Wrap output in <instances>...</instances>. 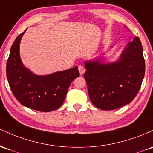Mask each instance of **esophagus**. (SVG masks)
Segmentation results:
<instances>
[{
	"label": "esophagus",
	"mask_w": 153,
	"mask_h": 153,
	"mask_svg": "<svg viewBox=\"0 0 153 153\" xmlns=\"http://www.w3.org/2000/svg\"><path fill=\"white\" fill-rule=\"evenodd\" d=\"M78 69H79V71L80 74H83L85 73V68L83 66H78Z\"/></svg>",
	"instance_id": "esophagus-1"
}]
</instances>
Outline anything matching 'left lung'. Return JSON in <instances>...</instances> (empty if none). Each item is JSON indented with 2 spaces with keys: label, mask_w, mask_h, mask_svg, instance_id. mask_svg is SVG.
<instances>
[{
  "label": "left lung",
  "mask_w": 153,
  "mask_h": 153,
  "mask_svg": "<svg viewBox=\"0 0 153 153\" xmlns=\"http://www.w3.org/2000/svg\"><path fill=\"white\" fill-rule=\"evenodd\" d=\"M85 66L89 97L95 107L111 111L126 105L136 97L145 76L141 41L134 37L116 62L95 60L86 61Z\"/></svg>",
  "instance_id": "obj_1"
}]
</instances>
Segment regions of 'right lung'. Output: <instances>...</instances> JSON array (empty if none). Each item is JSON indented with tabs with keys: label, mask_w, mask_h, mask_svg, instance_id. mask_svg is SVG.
<instances>
[{
	"label": "right lung",
	"mask_w": 153,
	"mask_h": 153,
	"mask_svg": "<svg viewBox=\"0 0 153 153\" xmlns=\"http://www.w3.org/2000/svg\"><path fill=\"white\" fill-rule=\"evenodd\" d=\"M25 31L13 42L6 63V76L13 95L22 105L41 112L55 111L62 105L70 85L79 76L78 67L38 76L22 64L19 44Z\"/></svg>",
	"instance_id": "1"
}]
</instances>
